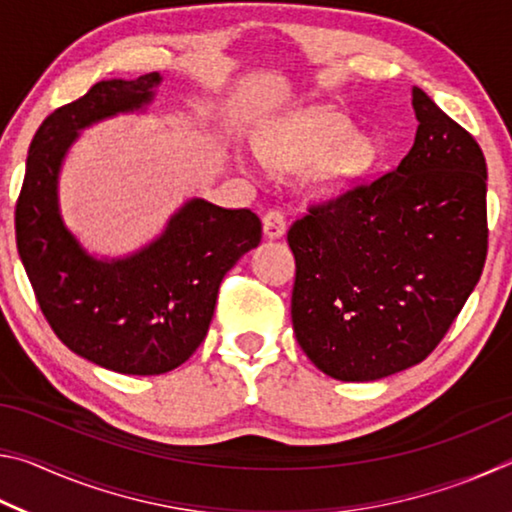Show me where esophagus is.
<instances>
[{
	"label": "esophagus",
	"mask_w": 512,
	"mask_h": 512,
	"mask_svg": "<svg viewBox=\"0 0 512 512\" xmlns=\"http://www.w3.org/2000/svg\"><path fill=\"white\" fill-rule=\"evenodd\" d=\"M262 225H264L266 239H280V237H284V232H287V219H284V214L277 210L266 212L262 219Z\"/></svg>",
	"instance_id": "esophagus-1"
}]
</instances>
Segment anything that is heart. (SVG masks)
Returning <instances> with one entry per match:
<instances>
[{"instance_id": "b5f03b06", "label": "heart", "mask_w": 512, "mask_h": 512, "mask_svg": "<svg viewBox=\"0 0 512 512\" xmlns=\"http://www.w3.org/2000/svg\"><path fill=\"white\" fill-rule=\"evenodd\" d=\"M259 158L277 169L305 164V183L316 194H341L377 160V142L352 131V121L332 108L289 112L257 137Z\"/></svg>"}]
</instances>
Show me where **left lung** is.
Returning a JSON list of instances; mask_svg holds the SVG:
<instances>
[{"mask_svg": "<svg viewBox=\"0 0 512 512\" xmlns=\"http://www.w3.org/2000/svg\"><path fill=\"white\" fill-rule=\"evenodd\" d=\"M418 131L397 169L314 205L289 230L293 332L318 370L375 381L429 357L488 253L485 158L413 88Z\"/></svg>", "mask_w": 512, "mask_h": 512, "instance_id": "left-lung-1", "label": "left lung"}]
</instances>
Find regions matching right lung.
Returning a JSON list of instances; mask_svg holds the SVG:
<instances>
[{"instance_id": "obj_1", "label": "right lung", "mask_w": 512, "mask_h": 512, "mask_svg": "<svg viewBox=\"0 0 512 512\" xmlns=\"http://www.w3.org/2000/svg\"><path fill=\"white\" fill-rule=\"evenodd\" d=\"M158 72L110 79L42 121L15 207L17 253L47 323L69 350L121 375H162L196 352L210 329L223 275L257 248L262 221L189 198L149 244L124 257H97L60 212V169L81 131L144 112Z\"/></svg>"}]
</instances>
